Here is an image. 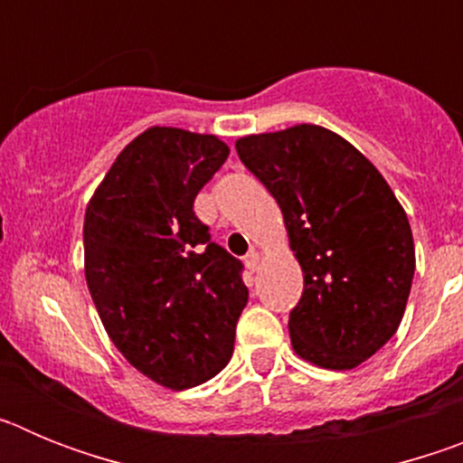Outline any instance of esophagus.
Instances as JSON below:
<instances>
[{"label":"esophagus","instance_id":"34e87169","mask_svg":"<svg viewBox=\"0 0 463 463\" xmlns=\"http://www.w3.org/2000/svg\"><path fill=\"white\" fill-rule=\"evenodd\" d=\"M245 267L250 269V271H257V267H260V252L257 250L248 252V255H245Z\"/></svg>","mask_w":463,"mask_h":463}]
</instances>
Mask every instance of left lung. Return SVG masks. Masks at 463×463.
Returning a JSON list of instances; mask_svg holds the SVG:
<instances>
[{"instance_id":"8db88e82","label":"left lung","mask_w":463,"mask_h":463,"mask_svg":"<svg viewBox=\"0 0 463 463\" xmlns=\"http://www.w3.org/2000/svg\"><path fill=\"white\" fill-rule=\"evenodd\" d=\"M236 153L273 194L304 294L289 313L294 353L350 371L396 334L415 273L408 215L353 143L320 125L250 134Z\"/></svg>"}]
</instances>
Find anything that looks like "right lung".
<instances>
[{"instance_id": "add662e5", "label": "right lung", "mask_w": 463, "mask_h": 463, "mask_svg": "<svg viewBox=\"0 0 463 463\" xmlns=\"http://www.w3.org/2000/svg\"><path fill=\"white\" fill-rule=\"evenodd\" d=\"M227 155L213 134L150 127L85 208V280L101 325L122 357L166 390L196 387L227 366L248 304L243 264L192 211Z\"/></svg>"}]
</instances>
